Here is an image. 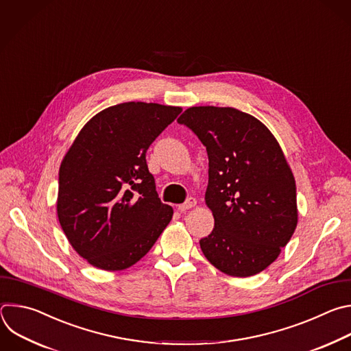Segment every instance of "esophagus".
<instances>
[{
  "instance_id": "34e87169",
  "label": "esophagus",
  "mask_w": 351,
  "mask_h": 351,
  "mask_svg": "<svg viewBox=\"0 0 351 351\" xmlns=\"http://www.w3.org/2000/svg\"><path fill=\"white\" fill-rule=\"evenodd\" d=\"M196 204V199L195 197H188L182 204H178V210L180 212H186V210L192 208Z\"/></svg>"
}]
</instances>
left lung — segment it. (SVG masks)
Returning <instances> with one entry per match:
<instances>
[{
  "instance_id": "left-lung-1",
  "label": "left lung",
  "mask_w": 351,
  "mask_h": 351,
  "mask_svg": "<svg viewBox=\"0 0 351 351\" xmlns=\"http://www.w3.org/2000/svg\"><path fill=\"white\" fill-rule=\"evenodd\" d=\"M206 147L204 195L215 217L199 241L204 257L231 276H252L276 260L298 226L296 182L271 131L235 108L192 106L177 120Z\"/></svg>"
}]
</instances>
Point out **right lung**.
Segmentation results:
<instances>
[{
	"instance_id": "obj_1",
	"label": "right lung",
	"mask_w": 351,
	"mask_h": 351,
	"mask_svg": "<svg viewBox=\"0 0 351 351\" xmlns=\"http://www.w3.org/2000/svg\"><path fill=\"white\" fill-rule=\"evenodd\" d=\"M178 106L124 102L82 128L59 169L58 219L91 265L121 271L141 260L173 217L148 170L147 151Z\"/></svg>"
}]
</instances>
